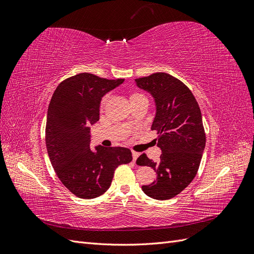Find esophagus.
<instances>
[{"mask_svg": "<svg viewBox=\"0 0 254 254\" xmlns=\"http://www.w3.org/2000/svg\"><path fill=\"white\" fill-rule=\"evenodd\" d=\"M139 156H140V153H139V152H136V151H132V160H133V162H135L136 159L139 158Z\"/></svg>", "mask_w": 254, "mask_h": 254, "instance_id": "obj_1", "label": "esophagus"}]
</instances>
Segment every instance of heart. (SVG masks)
I'll return each instance as SVG.
<instances>
[{"instance_id":"obj_1","label":"heart","mask_w":254,"mask_h":254,"mask_svg":"<svg viewBox=\"0 0 254 254\" xmlns=\"http://www.w3.org/2000/svg\"><path fill=\"white\" fill-rule=\"evenodd\" d=\"M146 98V96L142 93H139V92H133V93L130 94V102H133V101H137V99H143ZM108 102V96H104L101 101V108H104L105 105Z\"/></svg>"}]
</instances>
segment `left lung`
Returning a JSON list of instances; mask_svg holds the SVG:
<instances>
[{"label":"left lung","instance_id":"8db88e82","mask_svg":"<svg viewBox=\"0 0 254 254\" xmlns=\"http://www.w3.org/2000/svg\"><path fill=\"white\" fill-rule=\"evenodd\" d=\"M135 82L155 98L151 130L157 131V145L162 150L158 163L145 153L137 158V165L150 166L157 173L156 181L142 190L150 198L167 200L193 181L200 165L205 146L201 111L190 90L170 74L159 72Z\"/></svg>","mask_w":254,"mask_h":254}]
</instances>
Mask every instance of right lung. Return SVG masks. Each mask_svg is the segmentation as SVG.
<instances>
[{"label":"right lung","instance_id":"obj_1","mask_svg":"<svg viewBox=\"0 0 254 254\" xmlns=\"http://www.w3.org/2000/svg\"><path fill=\"white\" fill-rule=\"evenodd\" d=\"M123 82L80 73L61 81L52 96L45 127L48 153L59 180L79 198L103 195L117 167L132 160L125 147L90 149V125L99 120L102 97Z\"/></svg>","mask_w":254,"mask_h":254}]
</instances>
